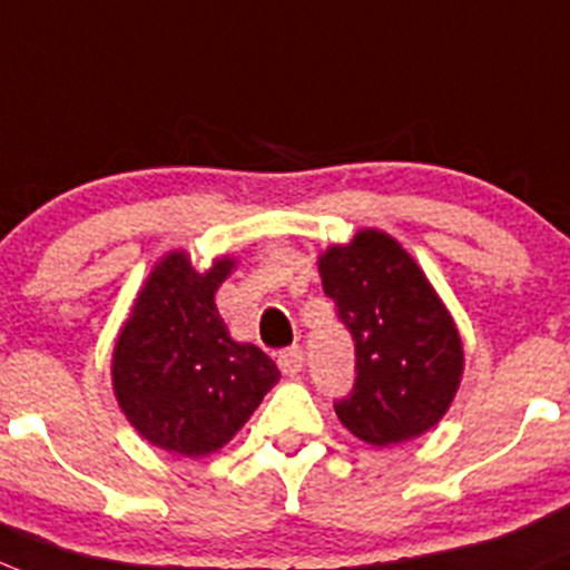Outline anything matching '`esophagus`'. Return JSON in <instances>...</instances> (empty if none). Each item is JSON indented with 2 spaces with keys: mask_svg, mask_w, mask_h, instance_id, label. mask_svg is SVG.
Listing matches in <instances>:
<instances>
[{
  "mask_svg": "<svg viewBox=\"0 0 570 570\" xmlns=\"http://www.w3.org/2000/svg\"><path fill=\"white\" fill-rule=\"evenodd\" d=\"M276 363H279L282 375L296 377L302 372V366H305V355H302L299 346H288V350H282L279 355H276Z\"/></svg>",
  "mask_w": 570,
  "mask_h": 570,
  "instance_id": "obj_1",
  "label": "esophagus"
}]
</instances>
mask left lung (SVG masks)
<instances>
[{
	"label": "left lung",
	"instance_id": "obj_1",
	"mask_svg": "<svg viewBox=\"0 0 570 570\" xmlns=\"http://www.w3.org/2000/svg\"><path fill=\"white\" fill-rule=\"evenodd\" d=\"M322 288L355 344V383L335 414L386 448L436 425L462 381V338L420 265L383 232H357L318 259Z\"/></svg>",
	"mask_w": 570,
	"mask_h": 570
}]
</instances>
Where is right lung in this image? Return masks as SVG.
<instances>
[{
    "mask_svg": "<svg viewBox=\"0 0 570 570\" xmlns=\"http://www.w3.org/2000/svg\"><path fill=\"white\" fill-rule=\"evenodd\" d=\"M218 259L198 274L173 252L154 268L114 346V392L128 422L170 453L207 456L246 425L276 363L229 338L215 291L232 271Z\"/></svg>",
    "mask_w": 570,
    "mask_h": 570,
    "instance_id": "right-lung-1",
    "label": "right lung"
}]
</instances>
